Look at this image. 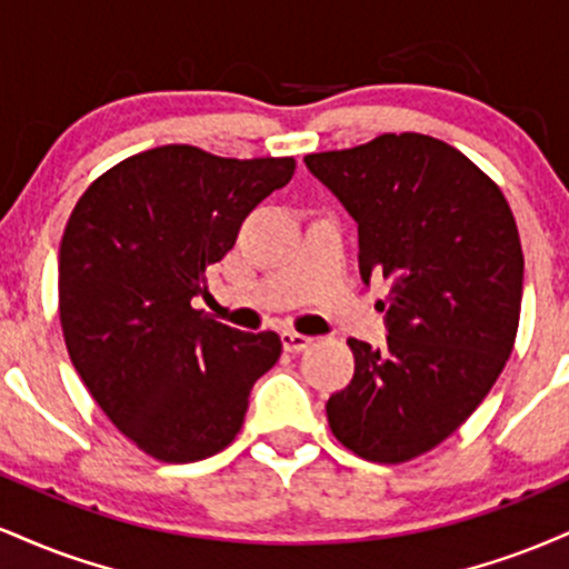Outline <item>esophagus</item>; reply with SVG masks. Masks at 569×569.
I'll return each instance as SVG.
<instances>
[{"instance_id": "obj_1", "label": "esophagus", "mask_w": 569, "mask_h": 569, "mask_svg": "<svg viewBox=\"0 0 569 569\" xmlns=\"http://www.w3.org/2000/svg\"><path fill=\"white\" fill-rule=\"evenodd\" d=\"M280 342H283V348L289 352H299L305 348H310L312 345V337H305V335H297V331H280Z\"/></svg>"}]
</instances>
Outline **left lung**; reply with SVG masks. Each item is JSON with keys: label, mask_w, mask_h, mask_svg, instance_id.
Returning <instances> with one entry per match:
<instances>
[{"label": "left lung", "mask_w": 569, "mask_h": 569, "mask_svg": "<svg viewBox=\"0 0 569 569\" xmlns=\"http://www.w3.org/2000/svg\"><path fill=\"white\" fill-rule=\"evenodd\" d=\"M305 166L358 224L363 283H390L382 348L348 339L356 375L326 403L331 433L363 460H411L473 415L511 356L525 283L513 213L466 154L422 133Z\"/></svg>", "instance_id": "left-lung-1"}]
</instances>
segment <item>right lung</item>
Returning a JSON list of instances; mask_svg holds the SVG:
<instances>
[{"mask_svg":"<svg viewBox=\"0 0 569 569\" xmlns=\"http://www.w3.org/2000/svg\"><path fill=\"white\" fill-rule=\"evenodd\" d=\"M293 168V158L230 160L168 143L122 160L71 211L58 251L71 363L109 420L162 462L221 452L253 382L280 358L276 331H238L192 299Z\"/></svg>","mask_w":569,"mask_h":569,"instance_id":"obj_1","label":"right lung"}]
</instances>
